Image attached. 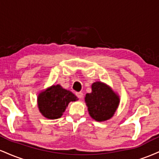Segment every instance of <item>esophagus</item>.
Wrapping results in <instances>:
<instances>
[{
  "label": "esophagus",
  "mask_w": 159,
  "mask_h": 159,
  "mask_svg": "<svg viewBox=\"0 0 159 159\" xmlns=\"http://www.w3.org/2000/svg\"><path fill=\"white\" fill-rule=\"evenodd\" d=\"M75 94H76V96H77L78 98H81L82 97H83V93H81V92H78V93H76Z\"/></svg>",
  "instance_id": "obj_1"
}]
</instances>
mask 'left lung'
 <instances>
[{
    "label": "left lung",
    "mask_w": 159,
    "mask_h": 159,
    "mask_svg": "<svg viewBox=\"0 0 159 159\" xmlns=\"http://www.w3.org/2000/svg\"><path fill=\"white\" fill-rule=\"evenodd\" d=\"M85 102L91 117L102 122L114 116L120 104V97L108 85L96 81L92 84V92L86 94Z\"/></svg>",
    "instance_id": "obj_1"
}]
</instances>
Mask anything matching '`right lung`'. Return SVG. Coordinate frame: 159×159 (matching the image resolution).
Returning a JSON list of instances; mask_svg holds the SVG:
<instances>
[{
	"instance_id": "1",
	"label": "right lung",
	"mask_w": 159,
	"mask_h": 159,
	"mask_svg": "<svg viewBox=\"0 0 159 159\" xmlns=\"http://www.w3.org/2000/svg\"><path fill=\"white\" fill-rule=\"evenodd\" d=\"M78 99L71 91L63 89L60 84L52 85L38 95V107L45 117L55 120L61 117L70 102Z\"/></svg>"
}]
</instances>
